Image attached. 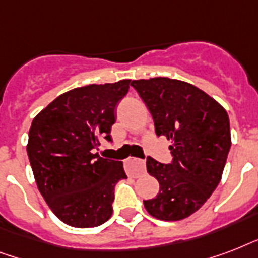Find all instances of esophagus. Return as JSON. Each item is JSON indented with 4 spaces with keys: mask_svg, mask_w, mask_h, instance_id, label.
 Returning a JSON list of instances; mask_svg holds the SVG:
<instances>
[{
    "mask_svg": "<svg viewBox=\"0 0 258 258\" xmlns=\"http://www.w3.org/2000/svg\"><path fill=\"white\" fill-rule=\"evenodd\" d=\"M125 170H127V172H128L130 175L138 176L146 171V165L145 162L141 161V159L128 158V159L125 161Z\"/></svg>",
    "mask_w": 258,
    "mask_h": 258,
    "instance_id": "obj_1",
    "label": "esophagus"
}]
</instances>
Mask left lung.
<instances>
[{"instance_id":"left-lung-1","label":"left lung","mask_w":258,"mask_h":258,"mask_svg":"<svg viewBox=\"0 0 258 258\" xmlns=\"http://www.w3.org/2000/svg\"><path fill=\"white\" fill-rule=\"evenodd\" d=\"M153 115L155 133L171 141L174 159L146 166L159 182L155 198L143 201L150 216L179 221L196 213L218 186L232 138L226 109L190 83L169 78L133 80Z\"/></svg>"}]
</instances>
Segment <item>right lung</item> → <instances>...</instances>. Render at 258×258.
<instances>
[{
  "label": "right lung",
  "mask_w": 258,
  "mask_h": 258,
  "mask_svg": "<svg viewBox=\"0 0 258 258\" xmlns=\"http://www.w3.org/2000/svg\"><path fill=\"white\" fill-rule=\"evenodd\" d=\"M131 80L89 84L57 96L32 121L26 145L34 179L58 220L95 228L112 216L113 188L125 179L123 162L95 153L111 141L115 108Z\"/></svg>",
  "instance_id": "right-lung-1"
}]
</instances>
